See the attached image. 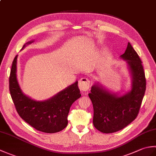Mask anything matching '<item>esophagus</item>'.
<instances>
[{
	"instance_id": "34e87169",
	"label": "esophagus",
	"mask_w": 156,
	"mask_h": 156,
	"mask_svg": "<svg viewBox=\"0 0 156 156\" xmlns=\"http://www.w3.org/2000/svg\"><path fill=\"white\" fill-rule=\"evenodd\" d=\"M90 85V80L88 78H81L78 83V87L81 91H87Z\"/></svg>"
}]
</instances>
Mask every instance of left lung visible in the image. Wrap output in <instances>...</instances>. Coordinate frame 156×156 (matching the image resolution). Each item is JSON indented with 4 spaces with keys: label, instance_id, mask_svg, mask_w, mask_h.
<instances>
[{
    "label": "left lung",
    "instance_id": "left-lung-1",
    "mask_svg": "<svg viewBox=\"0 0 156 156\" xmlns=\"http://www.w3.org/2000/svg\"><path fill=\"white\" fill-rule=\"evenodd\" d=\"M120 58L127 61L132 78L131 90L120 96L97 83L88 94L94 108L93 125L104 133L120 131L136 119L146 89L141 60L129 42Z\"/></svg>",
    "mask_w": 156,
    "mask_h": 156
}]
</instances>
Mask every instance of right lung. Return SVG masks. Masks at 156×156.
I'll list each match as a JSON object with an SVG mask.
<instances>
[{"instance_id":"right-lung-1","label":"right lung","mask_w":156,"mask_h":156,"mask_svg":"<svg viewBox=\"0 0 156 156\" xmlns=\"http://www.w3.org/2000/svg\"><path fill=\"white\" fill-rule=\"evenodd\" d=\"M30 41L26 44H30ZM26 46L25 44L22 49ZM17 56L13 59L9 77V90L16 110L23 120L37 130L54 133L63 130L68 125L71 105L81 97L78 82L69 86L54 97L37 101L23 93L16 78Z\"/></svg>"}]
</instances>
